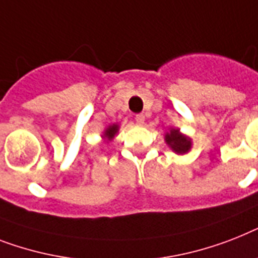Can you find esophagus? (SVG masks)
Listing matches in <instances>:
<instances>
[{"label":"esophagus","instance_id":"obj_1","mask_svg":"<svg viewBox=\"0 0 258 258\" xmlns=\"http://www.w3.org/2000/svg\"><path fill=\"white\" fill-rule=\"evenodd\" d=\"M144 119H146V118H144L143 114L135 115V120H136V123H138V124H143Z\"/></svg>","mask_w":258,"mask_h":258}]
</instances>
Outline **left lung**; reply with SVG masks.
I'll use <instances>...</instances> for the list:
<instances>
[{
    "mask_svg": "<svg viewBox=\"0 0 258 258\" xmlns=\"http://www.w3.org/2000/svg\"><path fill=\"white\" fill-rule=\"evenodd\" d=\"M165 143L172 148L176 154H187L192 147V142L188 136L183 135L179 130L172 128L165 135Z\"/></svg>",
    "mask_w": 258,
    "mask_h": 258,
    "instance_id": "left-lung-1",
    "label": "left lung"
}]
</instances>
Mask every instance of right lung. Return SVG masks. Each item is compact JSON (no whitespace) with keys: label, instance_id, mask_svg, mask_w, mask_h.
I'll return each mask as SVG.
<instances>
[{"label":"right lung","instance_id":"right-lung-1","mask_svg":"<svg viewBox=\"0 0 258 258\" xmlns=\"http://www.w3.org/2000/svg\"><path fill=\"white\" fill-rule=\"evenodd\" d=\"M118 130H119L118 124L108 125L107 128L104 130L103 138H104V139H107V140H112V139H114V136L116 135V133H118Z\"/></svg>","mask_w":258,"mask_h":258}]
</instances>
